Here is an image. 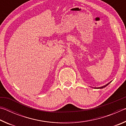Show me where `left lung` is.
Returning <instances> with one entry per match:
<instances>
[{"label": "left lung", "mask_w": 126, "mask_h": 126, "mask_svg": "<svg viewBox=\"0 0 126 126\" xmlns=\"http://www.w3.org/2000/svg\"><path fill=\"white\" fill-rule=\"evenodd\" d=\"M112 82V81H111ZM109 82L108 83H107V84H106L105 86H102V87H94V88H95V89H102V88H104V87H106V86H107L108 84H109L110 82Z\"/></svg>", "instance_id": "left-lung-1"}]
</instances>
